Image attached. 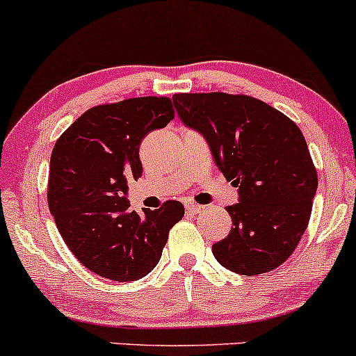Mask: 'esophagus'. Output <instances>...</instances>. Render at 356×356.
Returning a JSON list of instances; mask_svg holds the SVG:
<instances>
[{"label":"esophagus","instance_id":"34e87169","mask_svg":"<svg viewBox=\"0 0 356 356\" xmlns=\"http://www.w3.org/2000/svg\"><path fill=\"white\" fill-rule=\"evenodd\" d=\"M186 210H188L190 213H202V211L205 210V207H203V205H198V203L188 202V203H186Z\"/></svg>","mask_w":356,"mask_h":356}]
</instances>
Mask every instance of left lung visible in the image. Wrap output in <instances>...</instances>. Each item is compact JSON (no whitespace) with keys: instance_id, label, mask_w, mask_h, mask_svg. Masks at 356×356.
I'll return each mask as SVG.
<instances>
[{"instance_id":"left-lung-1","label":"left lung","mask_w":356,"mask_h":356,"mask_svg":"<svg viewBox=\"0 0 356 356\" xmlns=\"http://www.w3.org/2000/svg\"><path fill=\"white\" fill-rule=\"evenodd\" d=\"M178 115L205 136L215 163L238 188L232 230L211 245L223 267L269 273L289 259L309 223L318 173L296 122L243 94H175Z\"/></svg>"}]
</instances>
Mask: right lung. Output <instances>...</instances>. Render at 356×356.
<instances>
[{"mask_svg": "<svg viewBox=\"0 0 356 356\" xmlns=\"http://www.w3.org/2000/svg\"><path fill=\"white\" fill-rule=\"evenodd\" d=\"M175 119L170 97H133L86 111L55 143L49 207L70 252L111 281H138L156 267L185 207L129 210L127 179L143 173L141 139Z\"/></svg>", "mask_w": 356, "mask_h": 356, "instance_id": "right-lung-1", "label": "right lung"}]
</instances>
